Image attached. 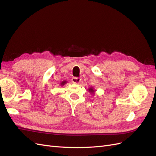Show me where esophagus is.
Here are the masks:
<instances>
[{"mask_svg":"<svg viewBox=\"0 0 156 156\" xmlns=\"http://www.w3.org/2000/svg\"><path fill=\"white\" fill-rule=\"evenodd\" d=\"M72 82L74 84H79L81 82V79L79 78V77H74L72 79Z\"/></svg>","mask_w":156,"mask_h":156,"instance_id":"obj_1","label":"esophagus"}]
</instances>
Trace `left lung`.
Segmentation results:
<instances>
[{
    "instance_id": "8db88e82",
    "label": "left lung",
    "mask_w": 156,
    "mask_h": 156,
    "mask_svg": "<svg viewBox=\"0 0 156 156\" xmlns=\"http://www.w3.org/2000/svg\"><path fill=\"white\" fill-rule=\"evenodd\" d=\"M88 91L90 92V93L94 94L96 92V90H94V88L93 87H90V88H88Z\"/></svg>"
}]
</instances>
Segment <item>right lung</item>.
<instances>
[{"mask_svg": "<svg viewBox=\"0 0 156 156\" xmlns=\"http://www.w3.org/2000/svg\"><path fill=\"white\" fill-rule=\"evenodd\" d=\"M66 83H67L66 81H62V82L60 83V85H61V86H64V84H66Z\"/></svg>", "mask_w": 156, "mask_h": 156, "instance_id": "right-lung-1", "label": "right lung"}]
</instances>
